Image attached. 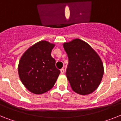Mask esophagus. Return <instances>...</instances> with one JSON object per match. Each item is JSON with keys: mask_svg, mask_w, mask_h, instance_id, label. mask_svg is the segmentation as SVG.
Returning a JSON list of instances; mask_svg holds the SVG:
<instances>
[{"mask_svg": "<svg viewBox=\"0 0 121 121\" xmlns=\"http://www.w3.org/2000/svg\"><path fill=\"white\" fill-rule=\"evenodd\" d=\"M60 72H61V74H64V72H65V69H64L63 68L61 69Z\"/></svg>", "mask_w": 121, "mask_h": 121, "instance_id": "obj_1", "label": "esophagus"}]
</instances>
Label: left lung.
Segmentation results:
<instances>
[{"label": "left lung", "instance_id": "1", "mask_svg": "<svg viewBox=\"0 0 121 121\" xmlns=\"http://www.w3.org/2000/svg\"><path fill=\"white\" fill-rule=\"evenodd\" d=\"M63 47L69 60L66 75L73 91L82 95L94 92L104 73L100 56L90 45L79 39L65 43Z\"/></svg>", "mask_w": 121, "mask_h": 121}]
</instances>
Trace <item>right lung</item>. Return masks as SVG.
<instances>
[{
    "instance_id": "add662e5",
    "label": "right lung",
    "mask_w": 121,
    "mask_h": 121,
    "mask_svg": "<svg viewBox=\"0 0 121 121\" xmlns=\"http://www.w3.org/2000/svg\"><path fill=\"white\" fill-rule=\"evenodd\" d=\"M55 45L42 40L28 48L18 65L20 79L26 89L35 94H42L53 87L60 71L51 56Z\"/></svg>"
}]
</instances>
